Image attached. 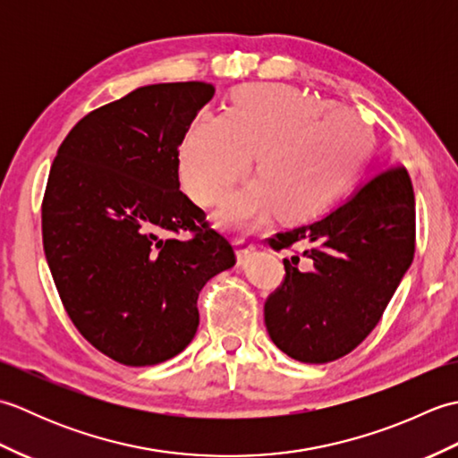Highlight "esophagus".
I'll return each mask as SVG.
<instances>
[{
    "label": "esophagus",
    "mask_w": 458,
    "mask_h": 458,
    "mask_svg": "<svg viewBox=\"0 0 458 458\" xmlns=\"http://www.w3.org/2000/svg\"><path fill=\"white\" fill-rule=\"evenodd\" d=\"M234 244H236V256H238L240 261H244L250 254H254V251H256V246L251 244V242L244 240V238H238Z\"/></svg>",
    "instance_id": "obj_1"
}]
</instances>
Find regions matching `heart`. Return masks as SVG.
Masks as SVG:
<instances>
[{
    "instance_id": "b5f03b06",
    "label": "heart",
    "mask_w": 458,
    "mask_h": 458,
    "mask_svg": "<svg viewBox=\"0 0 458 458\" xmlns=\"http://www.w3.org/2000/svg\"><path fill=\"white\" fill-rule=\"evenodd\" d=\"M372 145V128L352 108L293 86L259 84L238 90L226 114L202 112L191 123L179 167L187 192L210 207L256 155L258 179L218 210L222 226L248 230L274 210L281 220L317 216L364 167Z\"/></svg>"
}]
</instances>
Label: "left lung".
I'll return each mask as SVG.
<instances>
[{
	"instance_id": "8db88e82",
	"label": "left lung",
	"mask_w": 458,
	"mask_h": 458,
	"mask_svg": "<svg viewBox=\"0 0 458 458\" xmlns=\"http://www.w3.org/2000/svg\"><path fill=\"white\" fill-rule=\"evenodd\" d=\"M285 281L266 301L269 338L293 360L325 364L346 356L379 323L415 251V197L403 167L379 171L335 210L277 234Z\"/></svg>"
}]
</instances>
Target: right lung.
I'll use <instances>...</instances> for the list:
<instances>
[{"instance_id": "right-lung-1", "label": "right lung", "mask_w": 458, "mask_h": 458, "mask_svg": "<svg viewBox=\"0 0 458 458\" xmlns=\"http://www.w3.org/2000/svg\"><path fill=\"white\" fill-rule=\"evenodd\" d=\"M212 96L207 82L135 89L84 115L48 173L43 248L58 295L81 335L125 366L182 352L200 289L236 264L179 189V145ZM187 229L194 239L166 235Z\"/></svg>"}]
</instances>
